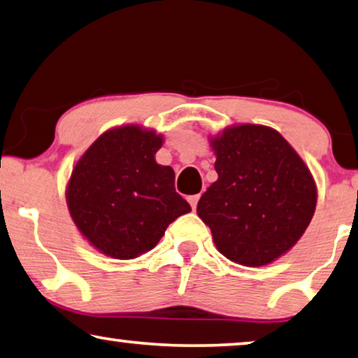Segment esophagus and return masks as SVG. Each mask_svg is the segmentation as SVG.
Listing matches in <instances>:
<instances>
[{"label":"esophagus","mask_w":358,"mask_h":358,"mask_svg":"<svg viewBox=\"0 0 358 358\" xmlns=\"http://www.w3.org/2000/svg\"><path fill=\"white\" fill-rule=\"evenodd\" d=\"M199 196H201V194H193V196H189V198H188V201H189V204H191V208H193V210L196 209V206H198Z\"/></svg>","instance_id":"34e87169"}]
</instances>
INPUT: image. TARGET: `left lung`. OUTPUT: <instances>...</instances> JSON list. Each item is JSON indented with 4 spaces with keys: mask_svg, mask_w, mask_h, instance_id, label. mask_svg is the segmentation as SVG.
Instances as JSON below:
<instances>
[{
    "mask_svg": "<svg viewBox=\"0 0 358 358\" xmlns=\"http://www.w3.org/2000/svg\"><path fill=\"white\" fill-rule=\"evenodd\" d=\"M219 178L201 196L198 215L225 258L273 263L294 246L316 208V186L300 155L275 129L227 128L210 141Z\"/></svg>",
    "mask_w": 358,
    "mask_h": 358,
    "instance_id": "8db88e82",
    "label": "left lung"
}]
</instances>
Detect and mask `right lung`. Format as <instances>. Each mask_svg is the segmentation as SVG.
Listing matches in <instances>:
<instances>
[{
	"label": "right lung",
	"mask_w": 358,
	"mask_h": 358,
	"mask_svg": "<svg viewBox=\"0 0 358 358\" xmlns=\"http://www.w3.org/2000/svg\"><path fill=\"white\" fill-rule=\"evenodd\" d=\"M162 136L128 124L103 133L78 160L66 189L69 214L89 243L115 259L150 251L191 208L175 172L155 162Z\"/></svg>",
	"instance_id": "right-lung-1"
}]
</instances>
